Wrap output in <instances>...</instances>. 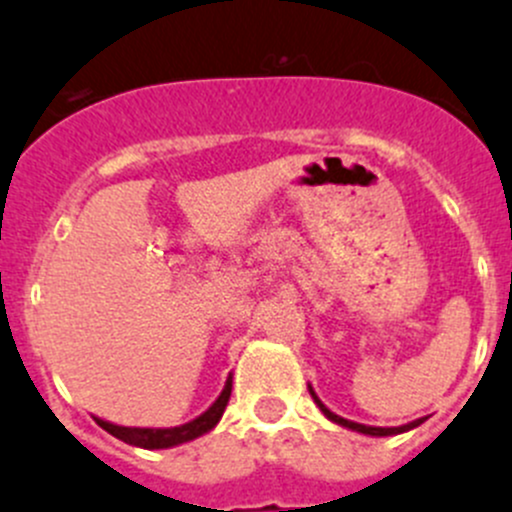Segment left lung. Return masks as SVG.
<instances>
[{"mask_svg":"<svg viewBox=\"0 0 512 512\" xmlns=\"http://www.w3.org/2000/svg\"><path fill=\"white\" fill-rule=\"evenodd\" d=\"M307 390H310L312 400H315V405H317V408L322 410V415H325L327 420H332V423H335V425H342V428H347V430H355V433L370 435V438H388V435L408 433V430L418 428V425H423V423H425V418H418V420H413V423H408V425H400V428H375V425H362V423H355V420H345V418H340V415L332 413L330 408H325V405H322V400L317 398V395H315V390H312V385H307Z\"/></svg>","mask_w":512,"mask_h":512,"instance_id":"left-lung-1","label":"left lung"}]
</instances>
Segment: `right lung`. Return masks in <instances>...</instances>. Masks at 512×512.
Returning <instances> with one entry per match:
<instances>
[{
    "label": "right lung",
    "instance_id": "right-lung-1",
    "mask_svg": "<svg viewBox=\"0 0 512 512\" xmlns=\"http://www.w3.org/2000/svg\"><path fill=\"white\" fill-rule=\"evenodd\" d=\"M230 393H232V375H227L225 388L222 393L217 395L215 403L205 410L202 415H197L195 420L185 425H177V428H124V425H114L109 420L94 418L97 425L102 430H107L109 435H114L117 440L127 445H135V448H145V450H165V448H175V445L190 443V440L200 438V435L210 433L217 423H220L222 413H225L227 403H230Z\"/></svg>",
    "mask_w": 512,
    "mask_h": 512
}]
</instances>
